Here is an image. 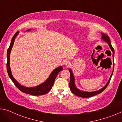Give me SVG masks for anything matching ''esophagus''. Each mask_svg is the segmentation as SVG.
Wrapping results in <instances>:
<instances>
[{
	"instance_id": "1",
	"label": "esophagus",
	"mask_w": 122,
	"mask_h": 122,
	"mask_svg": "<svg viewBox=\"0 0 122 122\" xmlns=\"http://www.w3.org/2000/svg\"><path fill=\"white\" fill-rule=\"evenodd\" d=\"M64 64H65L66 66H69L70 65V62H69L68 61H65L64 62Z\"/></svg>"
}]
</instances>
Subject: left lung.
I'll list each match as a JSON object with an SVG mask.
<instances>
[{
	"label": "left lung",
	"mask_w": 122,
	"mask_h": 122,
	"mask_svg": "<svg viewBox=\"0 0 122 122\" xmlns=\"http://www.w3.org/2000/svg\"><path fill=\"white\" fill-rule=\"evenodd\" d=\"M102 38L103 39V40L106 41L107 43H108L109 46H110V48L111 49V51H112V53H113L112 56L113 58V57H114L115 50H114V49L113 48L112 46H111V42L110 41V39H109V36H107V35L103 34V33H102ZM113 69H114V65H113ZM69 71L70 72V74H71V75H70V82H69L70 89H71V92H73L74 94H75V95L78 96L79 97H83V98L90 97L96 95H97L98 94L101 93L103 91H104L105 90V89L107 87V86H108V84L109 83V82H110V81L111 77H112V75L113 74V72H112V73L111 75L110 79L109 80L108 83L106 84V85L104 87L102 88V89H101L100 90L96 91V92H83V91L80 90L79 89H78L76 87L75 83H74V77L73 76V73H72L71 70V69H69Z\"/></svg>",
	"instance_id": "left-lung-1"
}]
</instances>
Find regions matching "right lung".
<instances>
[{
	"label": "right lung",
	"mask_w": 122,
	"mask_h": 122,
	"mask_svg": "<svg viewBox=\"0 0 122 122\" xmlns=\"http://www.w3.org/2000/svg\"><path fill=\"white\" fill-rule=\"evenodd\" d=\"M29 30H30V29L28 30V31H29ZM18 33H19V32L18 31L16 32L15 33V34L14 35V36L12 39L10 47L7 49V62L6 64V67H7V73H8V74H9V77L11 79L12 82H13L14 85L19 89L21 92H24V93L32 95H34V96L43 95L46 94L47 93V92H49V91L51 90V88H52L54 83L55 78H56L57 75L58 74L59 72L62 70V66H60V67H57L56 69H54V71H53L52 73H51V75L49 76V77L48 79H47L46 81L44 82V83L40 84V85L35 86V87H33V88H27L20 85V84L18 83V82L16 81L15 79H14V77H13V76H12L11 74V68H10V53H11V51L12 49V46H13V45L14 40H15V38H16V36H17Z\"/></svg>",
	"instance_id": "add662e5"
}]
</instances>
